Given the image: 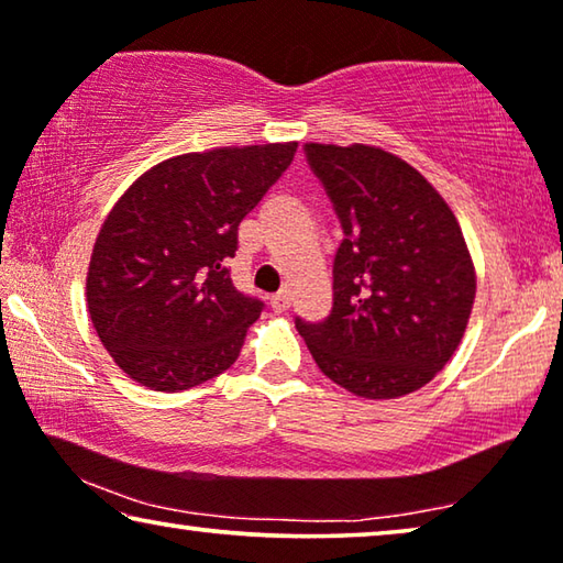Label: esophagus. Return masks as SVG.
I'll list each match as a JSON object with an SVG mask.
<instances>
[{
	"mask_svg": "<svg viewBox=\"0 0 563 563\" xmlns=\"http://www.w3.org/2000/svg\"><path fill=\"white\" fill-rule=\"evenodd\" d=\"M271 308L275 313H283V311H288L290 308V296L285 290H280V292H275V296L271 298Z\"/></svg>",
	"mask_w": 563,
	"mask_h": 563,
	"instance_id": "esophagus-1",
	"label": "esophagus"
}]
</instances>
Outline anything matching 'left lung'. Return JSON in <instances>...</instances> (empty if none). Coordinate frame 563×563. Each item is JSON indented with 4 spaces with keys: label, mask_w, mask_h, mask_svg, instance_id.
Wrapping results in <instances>:
<instances>
[{
    "label": "left lung",
    "mask_w": 563,
    "mask_h": 563,
    "mask_svg": "<svg viewBox=\"0 0 563 563\" xmlns=\"http://www.w3.org/2000/svg\"><path fill=\"white\" fill-rule=\"evenodd\" d=\"M344 240L334 306L296 319L319 369L360 398H400L431 383L462 342L477 278L441 194L398 155L369 145L303 147Z\"/></svg>",
    "instance_id": "1"
}]
</instances>
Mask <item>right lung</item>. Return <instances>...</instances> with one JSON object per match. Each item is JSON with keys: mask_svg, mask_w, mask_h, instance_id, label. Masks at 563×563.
<instances>
[{"mask_svg": "<svg viewBox=\"0 0 563 563\" xmlns=\"http://www.w3.org/2000/svg\"><path fill=\"white\" fill-rule=\"evenodd\" d=\"M298 142L217 147L157 163L114 203L93 244L86 303L101 344L134 383L178 393L240 357L263 300L229 278L240 221Z\"/></svg>", "mask_w": 563, "mask_h": 563, "instance_id": "add662e5", "label": "right lung"}]
</instances>
